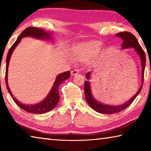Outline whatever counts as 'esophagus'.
I'll return each mask as SVG.
<instances>
[{
	"instance_id": "34e87169",
	"label": "esophagus",
	"mask_w": 151,
	"mask_h": 151,
	"mask_svg": "<svg viewBox=\"0 0 151 151\" xmlns=\"http://www.w3.org/2000/svg\"><path fill=\"white\" fill-rule=\"evenodd\" d=\"M78 73H79V70H78L77 68H75V69H73L72 71H71V75H77Z\"/></svg>"
}]
</instances>
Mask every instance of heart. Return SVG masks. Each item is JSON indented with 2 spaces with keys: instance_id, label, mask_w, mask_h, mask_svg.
Listing matches in <instances>:
<instances>
[{
  "instance_id": "heart-1",
  "label": "heart",
  "mask_w": 151,
  "mask_h": 151,
  "mask_svg": "<svg viewBox=\"0 0 151 151\" xmlns=\"http://www.w3.org/2000/svg\"><path fill=\"white\" fill-rule=\"evenodd\" d=\"M101 47L102 43L98 41L81 43L74 48L73 56L76 60L85 61L96 55Z\"/></svg>"
}]
</instances>
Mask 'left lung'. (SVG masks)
Masks as SVG:
<instances>
[{"label": "left lung", "mask_w": 151, "mask_h": 151, "mask_svg": "<svg viewBox=\"0 0 151 151\" xmlns=\"http://www.w3.org/2000/svg\"><path fill=\"white\" fill-rule=\"evenodd\" d=\"M117 37H121L123 40V43L122 45V48H134L135 50L137 51L138 54L139 55L140 59H141V65H142V83L141 85H140L139 91H137V93L134 94V95L130 99L129 101H128L126 103L121 104V105L119 106H111V105H107V104H104L103 103H101L96 101L95 99L93 98V95L91 94V90L90 87V83L89 82L86 81L85 82V98L86 100L87 101L88 104L91 106V107L94 111L101 112V113L103 114H113L116 113V112H119L122 111H123L127 107H129L131 104L134 101L135 98L137 96L138 94L141 91L142 88L143 83H144V73H145V64H146V57H145V53L144 50L140 47L139 42H138L136 37H134V35H132V33L124 31L117 33L116 35ZM86 77L87 79H89L90 77V73H87L86 75Z\"/></svg>", "instance_id": "8db88e82"}]
</instances>
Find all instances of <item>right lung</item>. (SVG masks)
Masks as SVG:
<instances>
[{
    "mask_svg": "<svg viewBox=\"0 0 151 151\" xmlns=\"http://www.w3.org/2000/svg\"><path fill=\"white\" fill-rule=\"evenodd\" d=\"M26 37H33L37 39H50V35L45 32L44 30L40 29L37 27H28L26 29H24L22 32L21 34L19 35L16 41L12 45V47L9 50L8 54L6 57V73H5V81H6V86L8 90L10 95L11 96L12 99H13L14 103H16L20 108L22 110L27 111L28 112L34 114H43L45 112L51 111L55 108L57 105L58 101H59V93H58V87L66 79L70 78V71H66L65 73H63L58 75L56 78L55 82L53 85L52 88L48 93V96L46 97L45 100L39 103L33 104V105H29V104H24L20 103L19 101H17L16 99L13 96L11 93L10 88L8 86V82H7V76H8V68L9 65L10 58H11V55L13 52L15 47H17L18 44L20 42L21 39Z\"/></svg>",
    "mask_w": 151,
    "mask_h": 151,
    "instance_id": "right-lung-1",
    "label": "right lung"
}]
</instances>
